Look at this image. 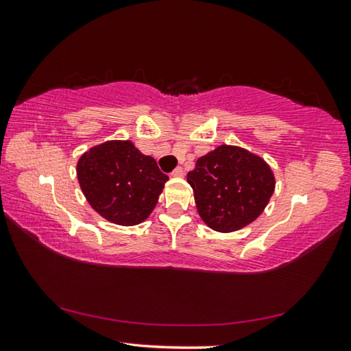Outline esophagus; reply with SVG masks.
<instances>
[{"instance_id": "1", "label": "esophagus", "mask_w": 351, "mask_h": 351, "mask_svg": "<svg viewBox=\"0 0 351 351\" xmlns=\"http://www.w3.org/2000/svg\"><path fill=\"white\" fill-rule=\"evenodd\" d=\"M171 176H173V178H182L184 176L182 167H176L173 171H171Z\"/></svg>"}]
</instances>
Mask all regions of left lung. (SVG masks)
I'll list each match as a JSON object with an SVG mask.
<instances>
[{"instance_id": "obj_1", "label": "left lung", "mask_w": 351, "mask_h": 351, "mask_svg": "<svg viewBox=\"0 0 351 351\" xmlns=\"http://www.w3.org/2000/svg\"><path fill=\"white\" fill-rule=\"evenodd\" d=\"M199 217L217 232H234L251 224L274 193L268 164L241 147L219 145L201 156L187 173Z\"/></svg>"}]
</instances>
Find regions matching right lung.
<instances>
[{"mask_svg": "<svg viewBox=\"0 0 351 351\" xmlns=\"http://www.w3.org/2000/svg\"><path fill=\"white\" fill-rule=\"evenodd\" d=\"M77 178L93 209L121 226L147 219L169 181L132 141H106L90 148L77 162Z\"/></svg>", "mask_w": 351, "mask_h": 351, "instance_id": "right-lung-1", "label": "right lung"}]
</instances>
